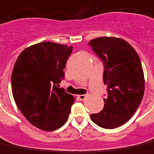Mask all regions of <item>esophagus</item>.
I'll list each match as a JSON object with an SVG mask.
<instances>
[{"instance_id":"1","label":"esophagus","mask_w":154,"mask_h":154,"mask_svg":"<svg viewBox=\"0 0 154 154\" xmlns=\"http://www.w3.org/2000/svg\"><path fill=\"white\" fill-rule=\"evenodd\" d=\"M88 94H82V95H79L78 96V98L80 100H84L86 97H87Z\"/></svg>"}]
</instances>
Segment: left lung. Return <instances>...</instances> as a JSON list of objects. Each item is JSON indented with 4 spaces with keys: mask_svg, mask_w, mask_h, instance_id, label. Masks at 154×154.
<instances>
[{
    "mask_svg": "<svg viewBox=\"0 0 154 154\" xmlns=\"http://www.w3.org/2000/svg\"><path fill=\"white\" fill-rule=\"evenodd\" d=\"M88 45L104 65L107 92L103 109L91 115V119L101 128L112 129L128 122L142 102L145 83L140 58L134 48L121 38L98 37Z\"/></svg>",
    "mask_w": 154,
    "mask_h": 154,
    "instance_id": "1",
    "label": "left lung"
}]
</instances>
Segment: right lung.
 Here are the masks:
<instances>
[{
  "instance_id": "add662e5",
  "label": "right lung",
  "mask_w": 154,
  "mask_h": 154,
  "mask_svg": "<svg viewBox=\"0 0 154 154\" xmlns=\"http://www.w3.org/2000/svg\"><path fill=\"white\" fill-rule=\"evenodd\" d=\"M72 51V46L44 42L26 48L15 62L11 74L15 103L40 129H58L69 117L75 99L59 84Z\"/></svg>"
}]
</instances>
